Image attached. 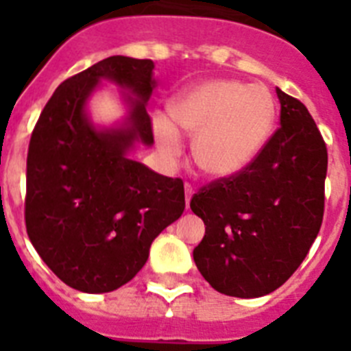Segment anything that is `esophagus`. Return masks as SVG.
<instances>
[{
  "label": "esophagus",
  "mask_w": 351,
  "mask_h": 351,
  "mask_svg": "<svg viewBox=\"0 0 351 351\" xmlns=\"http://www.w3.org/2000/svg\"><path fill=\"white\" fill-rule=\"evenodd\" d=\"M193 186L190 184V182H186L184 184V193H186V207L190 206V200H191V197H193Z\"/></svg>",
  "instance_id": "obj_1"
}]
</instances>
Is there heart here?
I'll list each match as a JSON object with an SVG mask.
<instances>
[{"mask_svg":"<svg viewBox=\"0 0 351 351\" xmlns=\"http://www.w3.org/2000/svg\"><path fill=\"white\" fill-rule=\"evenodd\" d=\"M165 116L153 121L163 156L173 160L182 151L179 128L193 138L197 167L214 179L234 178L255 161L276 121V101L263 86L239 80H210L181 93Z\"/></svg>","mask_w":351,"mask_h":351,"instance_id":"heart-1","label":"heart"}]
</instances>
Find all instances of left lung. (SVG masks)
<instances>
[{
	"label": "left lung",
	"instance_id": "obj_1",
	"mask_svg": "<svg viewBox=\"0 0 351 351\" xmlns=\"http://www.w3.org/2000/svg\"><path fill=\"white\" fill-rule=\"evenodd\" d=\"M281 126L241 173L191 197L206 225L193 260L219 293L267 295L297 271L320 232L327 145L302 101L276 89Z\"/></svg>",
	"mask_w": 351,
	"mask_h": 351
}]
</instances>
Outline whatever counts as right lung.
<instances>
[{
  "mask_svg": "<svg viewBox=\"0 0 351 351\" xmlns=\"http://www.w3.org/2000/svg\"><path fill=\"white\" fill-rule=\"evenodd\" d=\"M154 63L110 56L60 84L43 107L27 149L24 218L31 244L68 287L117 290L147 262L149 247L184 210V184L126 156L154 142L145 101ZM101 78L130 88L123 129L96 130L85 101Z\"/></svg>",
  "mask_w": 351,
  "mask_h": 351,
  "instance_id": "right-lung-1",
  "label": "right lung"
}]
</instances>
